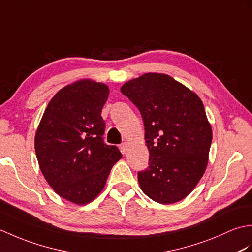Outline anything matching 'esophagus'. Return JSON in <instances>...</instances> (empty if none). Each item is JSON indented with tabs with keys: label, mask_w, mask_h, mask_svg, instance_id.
Instances as JSON below:
<instances>
[{
	"label": "esophagus",
	"mask_w": 252,
	"mask_h": 252,
	"mask_svg": "<svg viewBox=\"0 0 252 252\" xmlns=\"http://www.w3.org/2000/svg\"><path fill=\"white\" fill-rule=\"evenodd\" d=\"M127 147H129V146H127V144H126V143H122L121 145H120L121 153H122V154H126V153L127 152Z\"/></svg>",
	"instance_id": "esophagus-1"
}]
</instances>
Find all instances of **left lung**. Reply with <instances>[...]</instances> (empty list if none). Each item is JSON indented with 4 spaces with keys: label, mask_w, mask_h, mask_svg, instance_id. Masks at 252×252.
<instances>
[{
    "label": "left lung",
    "mask_w": 252,
    "mask_h": 252,
    "mask_svg": "<svg viewBox=\"0 0 252 252\" xmlns=\"http://www.w3.org/2000/svg\"><path fill=\"white\" fill-rule=\"evenodd\" d=\"M140 110L149 151L137 173L144 194L159 203L190 194L208 164L212 130L201 99L168 74L145 73L121 87Z\"/></svg>",
    "instance_id": "left-lung-1"
}]
</instances>
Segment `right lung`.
<instances>
[{
	"label": "right lung",
	"instance_id": "1",
	"mask_svg": "<svg viewBox=\"0 0 252 252\" xmlns=\"http://www.w3.org/2000/svg\"><path fill=\"white\" fill-rule=\"evenodd\" d=\"M109 95L106 84L80 80L62 89L47 105L34 147L47 183L61 197L87 205L103 190L122 155L104 142L101 109Z\"/></svg>",
	"mask_w": 252,
	"mask_h": 252
}]
</instances>
